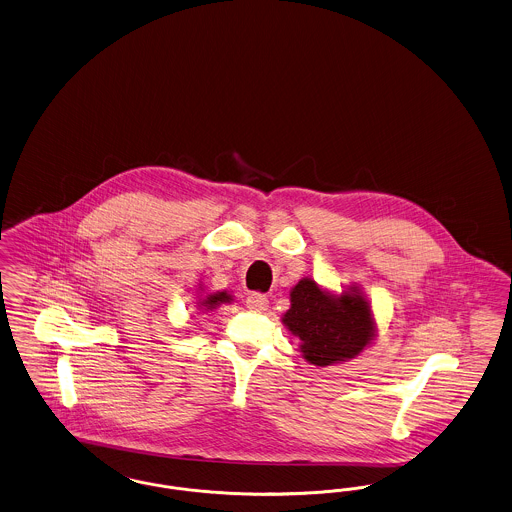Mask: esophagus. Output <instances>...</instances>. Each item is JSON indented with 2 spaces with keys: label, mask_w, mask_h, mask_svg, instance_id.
<instances>
[{
  "label": "esophagus",
  "mask_w": 512,
  "mask_h": 512,
  "mask_svg": "<svg viewBox=\"0 0 512 512\" xmlns=\"http://www.w3.org/2000/svg\"><path fill=\"white\" fill-rule=\"evenodd\" d=\"M246 308L252 310V312H266L269 308V300H267L266 294H260V292H254L246 298Z\"/></svg>",
  "instance_id": "34e87169"
}]
</instances>
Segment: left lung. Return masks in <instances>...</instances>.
Masks as SVG:
<instances>
[{"label":"left lung","instance_id":"1","mask_svg":"<svg viewBox=\"0 0 512 512\" xmlns=\"http://www.w3.org/2000/svg\"><path fill=\"white\" fill-rule=\"evenodd\" d=\"M283 323L302 340L304 357L319 367L356 357L375 334L371 306L361 292L352 289L333 296L308 277L290 292Z\"/></svg>","mask_w":512,"mask_h":512}]
</instances>
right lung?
Listing matches in <instances>:
<instances>
[{"label": "right lung", "instance_id": "1", "mask_svg": "<svg viewBox=\"0 0 512 512\" xmlns=\"http://www.w3.org/2000/svg\"><path fill=\"white\" fill-rule=\"evenodd\" d=\"M229 300H231V296H229L227 292H216V294H208V296L200 302V306H204L206 310H214V308H218L220 304L229 302Z\"/></svg>", "mask_w": 512, "mask_h": 512}]
</instances>
